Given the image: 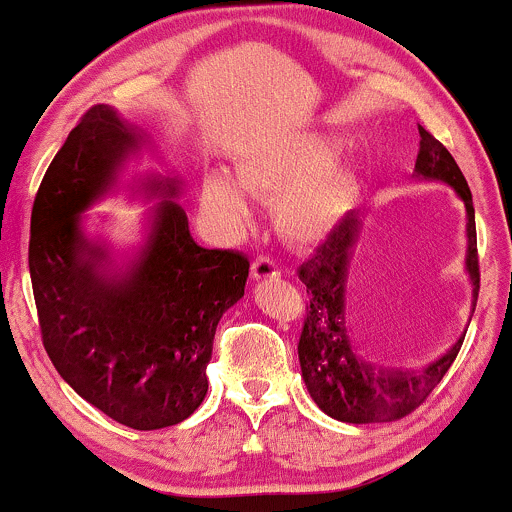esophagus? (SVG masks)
<instances>
[{
    "label": "esophagus",
    "mask_w": 512,
    "mask_h": 512,
    "mask_svg": "<svg viewBox=\"0 0 512 512\" xmlns=\"http://www.w3.org/2000/svg\"><path fill=\"white\" fill-rule=\"evenodd\" d=\"M250 272H252V279L279 277L277 262L270 260V257H255V260H252V265H250Z\"/></svg>",
    "instance_id": "1"
}]
</instances>
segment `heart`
Returning <instances> with one entry per match:
<instances>
[{
	"instance_id": "heart-1",
	"label": "heart",
	"mask_w": 512,
	"mask_h": 512,
	"mask_svg": "<svg viewBox=\"0 0 512 512\" xmlns=\"http://www.w3.org/2000/svg\"><path fill=\"white\" fill-rule=\"evenodd\" d=\"M338 152V142L328 137L301 139L292 147L252 149L235 164V179L255 196H279L274 220L289 242L319 245L338 228L360 191L353 164L331 166ZM239 187L225 174L206 181V203L235 225L250 218V203Z\"/></svg>"
}]
</instances>
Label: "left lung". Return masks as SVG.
I'll return each instance as SVG.
<instances>
[{
	"label": "left lung",
	"instance_id": "8db88e82",
	"mask_svg": "<svg viewBox=\"0 0 512 512\" xmlns=\"http://www.w3.org/2000/svg\"><path fill=\"white\" fill-rule=\"evenodd\" d=\"M419 154L414 176L424 181H439L454 188L466 208V274L471 279L473 301L478 299V252H476V215L469 184L449 149L419 127ZM363 215L351 211L328 235L309 262L299 267V279L306 284L304 328L299 338L301 378L311 400L321 412L338 422L378 424L395 422L417 410L429 392L441 383L446 370L461 351L466 333L437 360L424 368H385L370 363L353 346L346 324V284L353 247L358 242Z\"/></svg>",
	"mask_w": 512,
	"mask_h": 512
}]
</instances>
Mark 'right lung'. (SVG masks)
<instances>
[{"instance_id": "add662e5", "label": "right lung", "mask_w": 512, "mask_h": 512, "mask_svg": "<svg viewBox=\"0 0 512 512\" xmlns=\"http://www.w3.org/2000/svg\"><path fill=\"white\" fill-rule=\"evenodd\" d=\"M147 144L115 107H90L43 176L29 242L48 358L85 402L142 432L198 410L215 328L242 299L250 272L242 252L206 250L191 238L176 203L179 176L137 181L139 193L159 201L137 245L115 250L88 233L83 213L115 193Z\"/></svg>"}]
</instances>
